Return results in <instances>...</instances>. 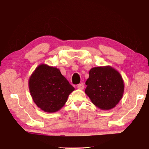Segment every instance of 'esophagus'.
<instances>
[{
	"mask_svg": "<svg viewBox=\"0 0 149 149\" xmlns=\"http://www.w3.org/2000/svg\"><path fill=\"white\" fill-rule=\"evenodd\" d=\"M77 87V89H84V84H83V83H81V84H78Z\"/></svg>",
	"mask_w": 149,
	"mask_h": 149,
	"instance_id": "esophagus-1",
	"label": "esophagus"
}]
</instances>
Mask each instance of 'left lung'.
I'll return each instance as SVG.
<instances>
[{
    "instance_id": "left-lung-1",
    "label": "left lung",
    "mask_w": 149,
    "mask_h": 149,
    "mask_svg": "<svg viewBox=\"0 0 149 149\" xmlns=\"http://www.w3.org/2000/svg\"><path fill=\"white\" fill-rule=\"evenodd\" d=\"M89 74L85 92L91 102L101 110L114 108L122 99L124 91L122 75L111 66L93 68Z\"/></svg>"
}]
</instances>
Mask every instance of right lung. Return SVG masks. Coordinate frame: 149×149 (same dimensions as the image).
Returning <instances> with one entry per match:
<instances>
[{
	"mask_svg": "<svg viewBox=\"0 0 149 149\" xmlns=\"http://www.w3.org/2000/svg\"><path fill=\"white\" fill-rule=\"evenodd\" d=\"M32 99L46 112H55L64 107L74 87L63 76L60 70L47 64L39 65L29 80Z\"/></svg>",
	"mask_w": 149,
	"mask_h": 149,
	"instance_id": "obj_1",
	"label": "right lung"
}]
</instances>
